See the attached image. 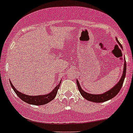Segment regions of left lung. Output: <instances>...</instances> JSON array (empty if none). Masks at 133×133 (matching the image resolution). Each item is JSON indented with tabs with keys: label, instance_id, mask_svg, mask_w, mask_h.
I'll return each instance as SVG.
<instances>
[{
	"label": "left lung",
	"instance_id": "left-lung-1",
	"mask_svg": "<svg viewBox=\"0 0 133 133\" xmlns=\"http://www.w3.org/2000/svg\"><path fill=\"white\" fill-rule=\"evenodd\" d=\"M116 41H117L118 44H119L120 46L122 48V45H121V43L118 42V41L117 39V38ZM125 74H126V62H125V61H124V71L123 73H122V77L120 79L119 82H118L112 89L109 90V91H107V92H105L104 94H101V95H92V94H89L88 93V92H85V91L82 89L81 87L80 86L79 83H78V81L77 80V84L78 89L79 90L81 95H82L85 99H87V100L92 101V102L95 103H101L104 102V101H107L109 100V99H112L114 97H115V96L118 93L120 90L122 88V84L124 83V78H125Z\"/></svg>",
	"mask_w": 133,
	"mask_h": 133
}]
</instances>
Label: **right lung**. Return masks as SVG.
<instances>
[{"label":"right lung","mask_w":133,"mask_h":133,"mask_svg":"<svg viewBox=\"0 0 133 133\" xmlns=\"http://www.w3.org/2000/svg\"><path fill=\"white\" fill-rule=\"evenodd\" d=\"M61 82V81L59 82V84L56 87L55 89L52 90V91H51L50 93L48 94V95L39 96H28L24 95V94L21 93V92L17 91V90L15 89V87L13 86V85L11 84V81H10V84H11V87L12 88V89H13L14 91L16 92L17 96H18V97H19L21 99H22L23 101H25V102H26L28 104H31V105H45V104L48 103L50 102L51 100H52V99L55 98L56 96V94L57 92H58V90L59 89V85H60Z\"/></svg>","instance_id":"obj_1"}]
</instances>
